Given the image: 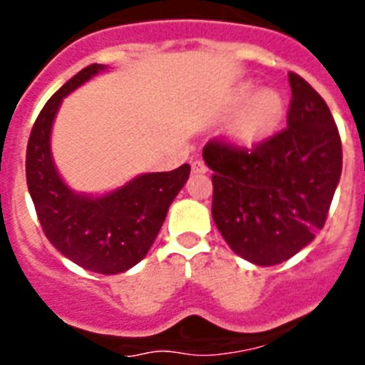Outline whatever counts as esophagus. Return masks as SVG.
<instances>
[{
	"mask_svg": "<svg viewBox=\"0 0 365 365\" xmlns=\"http://www.w3.org/2000/svg\"><path fill=\"white\" fill-rule=\"evenodd\" d=\"M192 172L193 173H206L208 172V168H206V164L202 163V160H195V163L192 164Z\"/></svg>",
	"mask_w": 365,
	"mask_h": 365,
	"instance_id": "34e87169",
	"label": "esophagus"
}]
</instances>
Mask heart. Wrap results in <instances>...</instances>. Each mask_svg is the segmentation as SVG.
I'll use <instances>...</instances> for the list:
<instances>
[{"mask_svg":"<svg viewBox=\"0 0 365 365\" xmlns=\"http://www.w3.org/2000/svg\"><path fill=\"white\" fill-rule=\"evenodd\" d=\"M234 117L227 131L228 143L237 150H254L278 130L285 117V98L274 87H261L250 80L235 86L222 109Z\"/></svg>","mask_w":365,"mask_h":365,"instance_id":"1","label":"heart"}]
</instances>
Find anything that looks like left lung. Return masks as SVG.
Wrapping results in <instances>:
<instances>
[{
    "instance_id": "obj_1",
    "label": "left lung",
    "mask_w": 365,
    "mask_h": 365,
    "mask_svg": "<svg viewBox=\"0 0 365 365\" xmlns=\"http://www.w3.org/2000/svg\"><path fill=\"white\" fill-rule=\"evenodd\" d=\"M287 130L252 151L208 143L212 217L228 247L254 265L283 263L324 228L341 175V143L325 100L289 73Z\"/></svg>"
}]
</instances>
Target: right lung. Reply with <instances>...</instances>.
I'll return each instance as SVG.
<instances>
[{
  "instance_id": "obj_1",
  "label": "right lung",
  "mask_w": 365,
  "mask_h": 365,
  "mask_svg": "<svg viewBox=\"0 0 365 365\" xmlns=\"http://www.w3.org/2000/svg\"><path fill=\"white\" fill-rule=\"evenodd\" d=\"M108 66L93 63L74 74L43 106L27 144V186L47 240L82 269L118 274L143 261L190 175V164L172 172L140 173L104 193L76 192L53 157L51 135L63 98Z\"/></svg>"
}]
</instances>
